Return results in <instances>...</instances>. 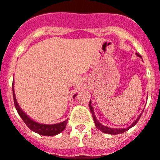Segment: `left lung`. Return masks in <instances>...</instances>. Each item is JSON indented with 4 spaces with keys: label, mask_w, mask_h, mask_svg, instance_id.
<instances>
[{
    "label": "left lung",
    "mask_w": 160,
    "mask_h": 160,
    "mask_svg": "<svg viewBox=\"0 0 160 160\" xmlns=\"http://www.w3.org/2000/svg\"><path fill=\"white\" fill-rule=\"evenodd\" d=\"M137 55L139 57H141V56H140V54H138V53H137ZM91 104H92V101L90 100V102H89V107H90V110H91V112H92V117H93V119H94V122H95V125H96L97 129H98L100 131H102V132H105V133L114 134V135H115V134L122 133V132H125V131H127L128 129H130V128H132V126H134V125H135L138 122V121H139V119H140V118H141V116L142 115V114H140V115L138 116V118H137V120H136L135 122H134L133 123H132V125L129 126V127L125 128V129H111V128H109V127H107V126H105V125H102L100 122L97 120L96 117H95V113H94V109H93V107H92V105H91Z\"/></svg>",
    "instance_id": "left-lung-1"
}]
</instances>
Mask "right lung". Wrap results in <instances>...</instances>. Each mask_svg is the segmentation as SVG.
I'll use <instances>...</instances> for the list:
<instances>
[{
	"label": "right lung",
	"instance_id": "right-lung-1",
	"mask_svg": "<svg viewBox=\"0 0 160 160\" xmlns=\"http://www.w3.org/2000/svg\"><path fill=\"white\" fill-rule=\"evenodd\" d=\"M12 93H13V98H14V104L15 107H16V110H17L19 115L21 117V118L23 119V122H25L28 127L31 130L34 131V132H37V133L40 134V135L43 136H55L57 134L60 133L61 132L64 130L66 127V124L68 120L64 121V122H61V123L58 124H54V125H44V124H39L38 122H34L33 120H31L24 112L20 109V107H19L17 103V101H16V95L14 93V86H13L12 83ZM76 95L73 97H75Z\"/></svg>",
	"mask_w": 160,
	"mask_h": 160
}]
</instances>
